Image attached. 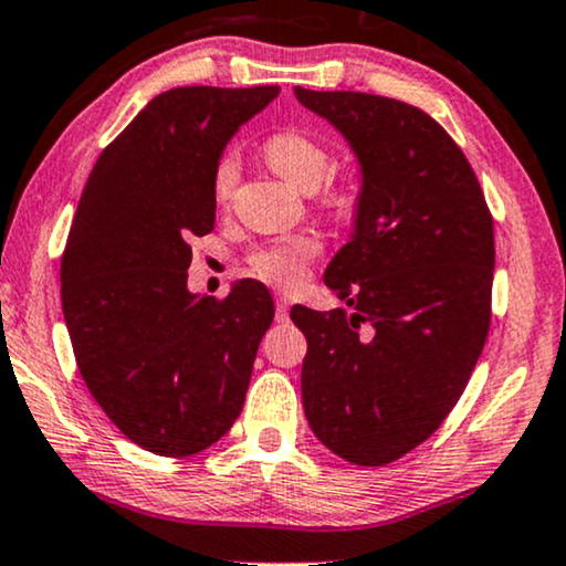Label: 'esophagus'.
<instances>
[{"instance_id": "34e87169", "label": "esophagus", "mask_w": 566, "mask_h": 566, "mask_svg": "<svg viewBox=\"0 0 566 566\" xmlns=\"http://www.w3.org/2000/svg\"><path fill=\"white\" fill-rule=\"evenodd\" d=\"M289 301H285V298H277L275 301V319L277 322H289Z\"/></svg>"}]
</instances>
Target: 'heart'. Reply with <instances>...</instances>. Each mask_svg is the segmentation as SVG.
Listing matches in <instances>:
<instances>
[{
	"mask_svg": "<svg viewBox=\"0 0 566 566\" xmlns=\"http://www.w3.org/2000/svg\"><path fill=\"white\" fill-rule=\"evenodd\" d=\"M265 160L281 174L285 181L301 192H312L317 205L333 218L356 216L361 205V179L356 174H329L333 171V150L319 137L304 129L275 132L265 143ZM239 158L233 153H223L212 168V200L220 208L231 202L239 185ZM319 239L312 233H296L273 244L256 249L249 256V270L262 281L273 285H293L304 275V265L319 254Z\"/></svg>",
	"mask_w": 566,
	"mask_h": 566,
	"instance_id": "heart-1",
	"label": "heart"
}]
</instances>
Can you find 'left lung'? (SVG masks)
I'll return each instance as SVG.
<instances>
[{
	"label": "left lung",
	"mask_w": 566,
	"mask_h": 566,
	"mask_svg": "<svg viewBox=\"0 0 566 566\" xmlns=\"http://www.w3.org/2000/svg\"><path fill=\"white\" fill-rule=\"evenodd\" d=\"M296 98L361 164L354 237L325 283L348 310L293 306L306 335L301 400L327 450L387 465L442 427L491 325L494 220L471 164L421 108L354 91Z\"/></svg>",
	"instance_id": "8db88e82"
}]
</instances>
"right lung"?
I'll list each match as a JSON object with an SVG mask.
<instances>
[{"label": "right lung", "mask_w": 566, "mask_h": 566, "mask_svg": "<svg viewBox=\"0 0 566 566\" xmlns=\"http://www.w3.org/2000/svg\"><path fill=\"white\" fill-rule=\"evenodd\" d=\"M277 85L156 95L95 160L62 254V310L87 390L143 450L189 458L233 427L275 306L256 281L187 291L216 226L212 168Z\"/></svg>", "instance_id": "obj_1"}]
</instances>
